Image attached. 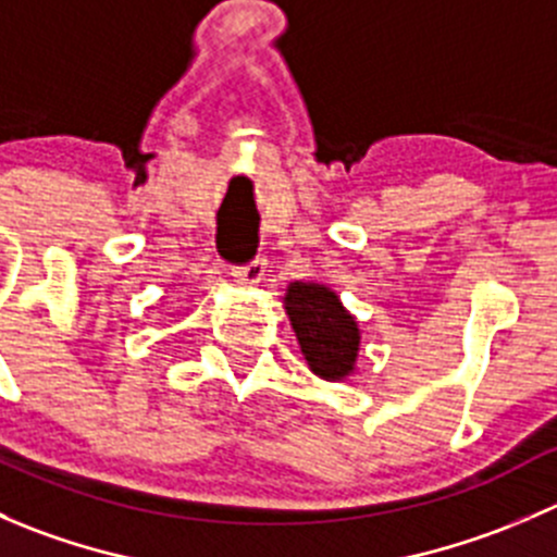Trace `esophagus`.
Here are the masks:
<instances>
[{
  "mask_svg": "<svg viewBox=\"0 0 557 557\" xmlns=\"http://www.w3.org/2000/svg\"><path fill=\"white\" fill-rule=\"evenodd\" d=\"M263 272H267V261H263L261 256H256L252 261H247L245 267L234 269V277H237V283H243V285H256V283H261Z\"/></svg>",
  "mask_w": 557,
  "mask_h": 557,
  "instance_id": "34e87169",
  "label": "esophagus"
}]
</instances>
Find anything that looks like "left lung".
<instances>
[{"mask_svg":"<svg viewBox=\"0 0 557 557\" xmlns=\"http://www.w3.org/2000/svg\"><path fill=\"white\" fill-rule=\"evenodd\" d=\"M285 312L299 336L301 352L318 377L345 380L356 369L358 323L334 290L314 283H294L285 294Z\"/></svg>","mask_w":557,"mask_h":557,"instance_id":"8db88e82","label":"left lung"}]
</instances>
